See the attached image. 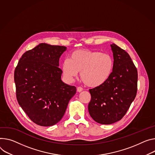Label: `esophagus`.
I'll use <instances>...</instances> for the list:
<instances>
[{"mask_svg":"<svg viewBox=\"0 0 155 155\" xmlns=\"http://www.w3.org/2000/svg\"><path fill=\"white\" fill-rule=\"evenodd\" d=\"M83 90V89L81 88V87H77V91L78 92H81Z\"/></svg>","mask_w":155,"mask_h":155,"instance_id":"34e87169","label":"esophagus"}]
</instances>
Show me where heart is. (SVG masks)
Listing matches in <instances>:
<instances>
[{
  "label": "heart",
  "instance_id": "1",
  "mask_svg": "<svg viewBox=\"0 0 155 155\" xmlns=\"http://www.w3.org/2000/svg\"><path fill=\"white\" fill-rule=\"evenodd\" d=\"M113 67L110 55L88 49L75 51L70 60L65 59L62 65L64 76L68 81H72L80 72L81 80L90 87L104 84L111 75Z\"/></svg>",
  "mask_w": 155,
  "mask_h": 155
}]
</instances>
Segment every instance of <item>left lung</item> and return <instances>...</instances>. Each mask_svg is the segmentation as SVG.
<instances>
[{"label":"left lung","instance_id":"obj_1","mask_svg":"<svg viewBox=\"0 0 155 155\" xmlns=\"http://www.w3.org/2000/svg\"><path fill=\"white\" fill-rule=\"evenodd\" d=\"M110 46L114 57L112 74L102 85L89 90L90 115L101 124L120 120L129 109L137 91V69L129 54L115 44Z\"/></svg>","mask_w":155,"mask_h":155}]
</instances>
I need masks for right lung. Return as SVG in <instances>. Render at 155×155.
I'll use <instances>...</instances> for the list:
<instances>
[{
  "instance_id": "right-lung-1",
  "label": "right lung",
  "mask_w": 155,
  "mask_h": 155,
  "mask_svg": "<svg viewBox=\"0 0 155 155\" xmlns=\"http://www.w3.org/2000/svg\"><path fill=\"white\" fill-rule=\"evenodd\" d=\"M66 47L41 43L25 52L14 72L19 105L36 124L48 127L59 122L76 87L61 80L59 58Z\"/></svg>"
}]
</instances>
